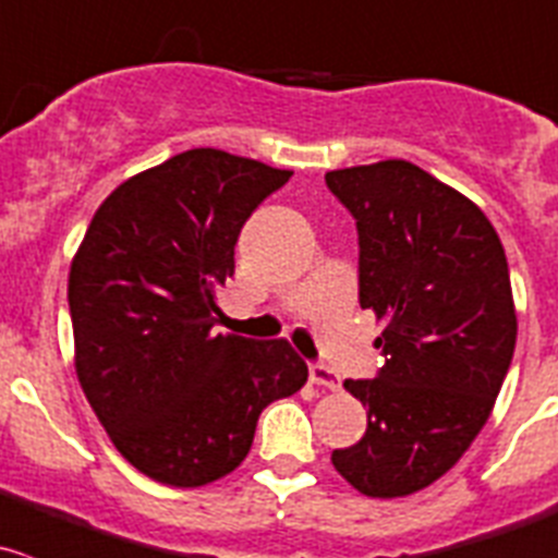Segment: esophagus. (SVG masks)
Wrapping results in <instances>:
<instances>
[{
  "label": "esophagus",
  "mask_w": 558,
  "mask_h": 558,
  "mask_svg": "<svg viewBox=\"0 0 558 558\" xmlns=\"http://www.w3.org/2000/svg\"><path fill=\"white\" fill-rule=\"evenodd\" d=\"M311 381L316 384V387H324V389H340V376L338 373L332 371V367H327V365H311Z\"/></svg>",
  "instance_id": "obj_1"
}]
</instances>
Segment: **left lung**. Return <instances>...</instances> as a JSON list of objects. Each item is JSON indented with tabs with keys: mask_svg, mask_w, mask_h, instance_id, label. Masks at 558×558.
I'll return each instance as SVG.
<instances>
[{
	"mask_svg": "<svg viewBox=\"0 0 558 558\" xmlns=\"http://www.w3.org/2000/svg\"><path fill=\"white\" fill-rule=\"evenodd\" d=\"M360 231V305L389 356L376 378H345L367 409L340 477L398 499L445 477L494 411L518 316L499 234L483 209L409 160L327 171Z\"/></svg>",
	"mask_w": 558,
	"mask_h": 558,
	"instance_id": "obj_1",
	"label": "left lung"
}]
</instances>
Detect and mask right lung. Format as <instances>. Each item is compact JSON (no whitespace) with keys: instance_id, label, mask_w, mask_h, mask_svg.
<instances>
[{"instance_id":"1","label":"right lung","mask_w":558,"mask_h":558,"mask_svg":"<svg viewBox=\"0 0 558 558\" xmlns=\"http://www.w3.org/2000/svg\"><path fill=\"white\" fill-rule=\"evenodd\" d=\"M289 177L223 149H187L124 180L75 251V376L124 461L158 483L202 488L231 474L262 411L305 387L289 340L215 329L236 236Z\"/></svg>"}]
</instances>
